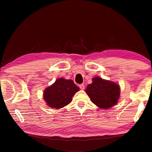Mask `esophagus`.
I'll list each match as a JSON object with an SVG mask.
<instances>
[{
  "instance_id": "34e87169",
  "label": "esophagus",
  "mask_w": 152,
  "mask_h": 152,
  "mask_svg": "<svg viewBox=\"0 0 152 152\" xmlns=\"http://www.w3.org/2000/svg\"><path fill=\"white\" fill-rule=\"evenodd\" d=\"M79 87H80V88L82 90H83L85 89V86H84V84H80V86H79Z\"/></svg>"
}]
</instances>
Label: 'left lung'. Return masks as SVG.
I'll list each match as a JSON object with an SVG mask.
<instances>
[{"mask_svg":"<svg viewBox=\"0 0 152 152\" xmlns=\"http://www.w3.org/2000/svg\"><path fill=\"white\" fill-rule=\"evenodd\" d=\"M86 92L100 108L108 109L115 106L120 95V88L118 83L95 77L92 83L87 86Z\"/></svg>","mask_w":152,"mask_h":152,"instance_id":"left-lung-1","label":"left lung"}]
</instances>
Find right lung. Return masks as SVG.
Listing matches in <instances>:
<instances>
[{
	"label": "right lung",
	"instance_id": "1",
	"mask_svg": "<svg viewBox=\"0 0 152 152\" xmlns=\"http://www.w3.org/2000/svg\"><path fill=\"white\" fill-rule=\"evenodd\" d=\"M79 90L72 80L61 78L44 90V100L50 107L59 109L69 104Z\"/></svg>",
	"mask_w": 152,
	"mask_h": 152
}]
</instances>
